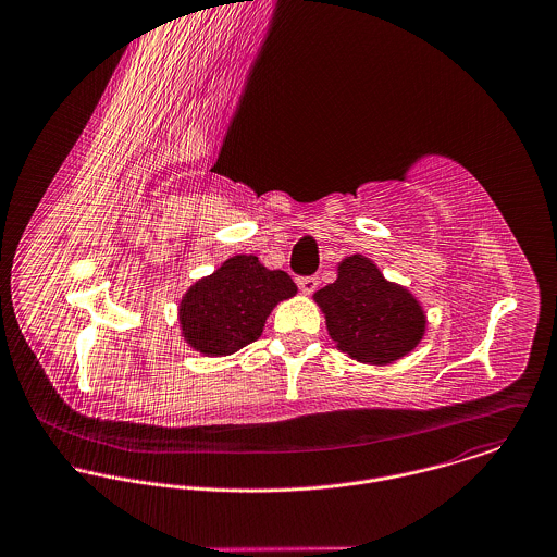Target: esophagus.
<instances>
[{
  "instance_id": "esophagus-1",
  "label": "esophagus",
  "mask_w": 557,
  "mask_h": 557,
  "mask_svg": "<svg viewBox=\"0 0 557 557\" xmlns=\"http://www.w3.org/2000/svg\"><path fill=\"white\" fill-rule=\"evenodd\" d=\"M297 286H299L306 295H311V293L318 288V277H315V275H301V277H297Z\"/></svg>"
}]
</instances>
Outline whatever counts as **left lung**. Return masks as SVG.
I'll use <instances>...</instances> for the list:
<instances>
[{"instance_id":"8db88e82","label":"left lung","mask_w":557,"mask_h":557,"mask_svg":"<svg viewBox=\"0 0 557 557\" xmlns=\"http://www.w3.org/2000/svg\"><path fill=\"white\" fill-rule=\"evenodd\" d=\"M315 301L337 348L363 363L382 366L408 355L425 331V313L417 299L386 282L363 256L346 258L337 280L318 290Z\"/></svg>"}]
</instances>
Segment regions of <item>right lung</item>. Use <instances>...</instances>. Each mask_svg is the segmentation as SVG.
<instances>
[{"label":"right lung","mask_w":557,"mask_h":557,"mask_svg":"<svg viewBox=\"0 0 557 557\" xmlns=\"http://www.w3.org/2000/svg\"><path fill=\"white\" fill-rule=\"evenodd\" d=\"M295 293L286 271H269L256 256H233L187 290L180 308L184 337L205 355H231L256 342L275 304Z\"/></svg>","instance_id":"right-lung-1"}]
</instances>
